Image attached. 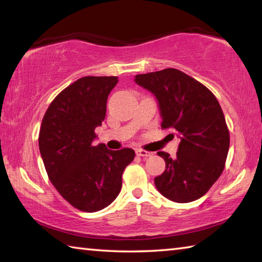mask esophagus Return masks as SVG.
Wrapping results in <instances>:
<instances>
[{
    "mask_svg": "<svg viewBox=\"0 0 262 262\" xmlns=\"http://www.w3.org/2000/svg\"><path fill=\"white\" fill-rule=\"evenodd\" d=\"M136 155L141 157H150L151 156V152L147 151V150H143V149H136Z\"/></svg>",
    "mask_w": 262,
    "mask_h": 262,
    "instance_id": "esophagus-1",
    "label": "esophagus"
}]
</instances>
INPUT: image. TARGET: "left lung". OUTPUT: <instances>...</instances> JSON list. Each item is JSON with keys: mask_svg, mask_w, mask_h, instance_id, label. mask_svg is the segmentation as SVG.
I'll return each instance as SVG.
<instances>
[{"mask_svg": "<svg viewBox=\"0 0 262 262\" xmlns=\"http://www.w3.org/2000/svg\"><path fill=\"white\" fill-rule=\"evenodd\" d=\"M135 82L156 96L163 129L180 139L174 158L157 152L166 167L155 185L171 201L198 200L220 178L228 157L230 134L219 100L202 83L174 68L136 75Z\"/></svg>", "mask_w": 262, "mask_h": 262, "instance_id": "1", "label": "left lung"}]
</instances>
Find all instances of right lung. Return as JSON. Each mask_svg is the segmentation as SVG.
<instances>
[{
  "instance_id": "obj_1",
  "label": "right lung",
  "mask_w": 262,
  "mask_h": 262,
  "mask_svg": "<svg viewBox=\"0 0 262 262\" xmlns=\"http://www.w3.org/2000/svg\"><path fill=\"white\" fill-rule=\"evenodd\" d=\"M115 76H85L63 89L48 106L39 132V150L51 183L66 201L86 212L104 209L120 193L122 173L135 152L94 145L106 117Z\"/></svg>"
}]
</instances>
